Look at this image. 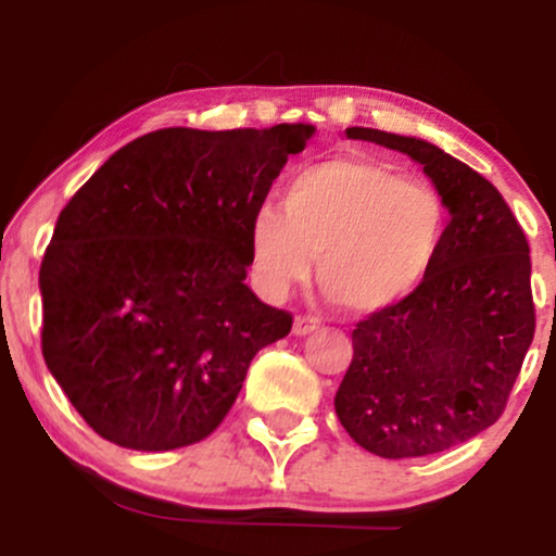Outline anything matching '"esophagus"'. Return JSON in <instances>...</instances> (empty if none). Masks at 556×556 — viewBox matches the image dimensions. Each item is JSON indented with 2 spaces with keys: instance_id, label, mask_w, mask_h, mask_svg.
Masks as SVG:
<instances>
[{
  "instance_id": "esophagus-1",
  "label": "esophagus",
  "mask_w": 556,
  "mask_h": 556,
  "mask_svg": "<svg viewBox=\"0 0 556 556\" xmlns=\"http://www.w3.org/2000/svg\"><path fill=\"white\" fill-rule=\"evenodd\" d=\"M318 327H321V321H318L316 316H298L292 331H295L298 337H305V334H311V331H316Z\"/></svg>"
}]
</instances>
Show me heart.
<instances>
[{
	"mask_svg": "<svg viewBox=\"0 0 556 556\" xmlns=\"http://www.w3.org/2000/svg\"><path fill=\"white\" fill-rule=\"evenodd\" d=\"M282 208L248 225L253 282L279 300L314 271L337 305L376 314L429 277L446 235L442 195L374 159H327L287 182Z\"/></svg>",
	"mask_w": 556,
	"mask_h": 556,
	"instance_id": "1",
	"label": "heart"
}]
</instances>
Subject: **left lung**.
<instances>
[{
	"label": "left lung",
	"mask_w": 556,
	"mask_h": 556,
	"mask_svg": "<svg viewBox=\"0 0 556 556\" xmlns=\"http://www.w3.org/2000/svg\"><path fill=\"white\" fill-rule=\"evenodd\" d=\"M344 136L416 159L452 219L429 277L355 324L337 418L387 460L437 455L507 407L535 331L531 248L500 190L460 159L374 127Z\"/></svg>",
	"instance_id": "left-lung-1"
}]
</instances>
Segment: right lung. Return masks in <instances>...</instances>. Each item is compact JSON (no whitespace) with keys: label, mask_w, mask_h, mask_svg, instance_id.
Listing matches in <instances>:
<instances>
[{"label":"right lung","mask_w":556,"mask_h":556,"mask_svg":"<svg viewBox=\"0 0 556 556\" xmlns=\"http://www.w3.org/2000/svg\"><path fill=\"white\" fill-rule=\"evenodd\" d=\"M311 125L164 127L67 201L43 253L41 350L91 429L127 450L201 442L292 314L245 285L248 225Z\"/></svg>","instance_id":"right-lung-1"}]
</instances>
